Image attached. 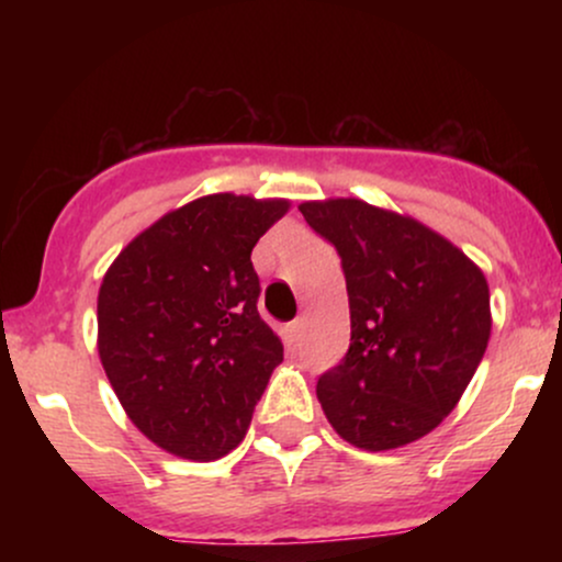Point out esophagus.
Instances as JSON below:
<instances>
[{"instance_id": "34e87169", "label": "esophagus", "mask_w": 562, "mask_h": 562, "mask_svg": "<svg viewBox=\"0 0 562 562\" xmlns=\"http://www.w3.org/2000/svg\"><path fill=\"white\" fill-rule=\"evenodd\" d=\"M303 330H306V319L299 317V319L290 322V325H288V340H290V344H299V340L303 338Z\"/></svg>"}]
</instances>
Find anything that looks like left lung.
Listing matches in <instances>:
<instances>
[{
    "label": "left lung",
    "mask_w": 562,
    "mask_h": 562,
    "mask_svg": "<svg viewBox=\"0 0 562 562\" xmlns=\"http://www.w3.org/2000/svg\"><path fill=\"white\" fill-rule=\"evenodd\" d=\"M344 261L351 346L317 398L351 447H406L443 423L492 335L488 282L454 243L359 198L299 205Z\"/></svg>",
    "instance_id": "1"
}]
</instances>
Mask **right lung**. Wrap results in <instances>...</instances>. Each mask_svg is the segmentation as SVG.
I'll return each mask as SVG.
<instances>
[{
	"instance_id": "1",
	"label": "right lung",
	"mask_w": 562,
	"mask_h": 562,
	"mask_svg": "<svg viewBox=\"0 0 562 562\" xmlns=\"http://www.w3.org/2000/svg\"><path fill=\"white\" fill-rule=\"evenodd\" d=\"M285 198L214 192L179 205L115 256L97 295V351L115 396L156 447L211 462L248 434L282 362L259 317L250 250Z\"/></svg>"
}]
</instances>
